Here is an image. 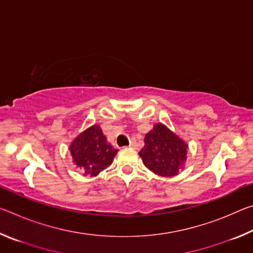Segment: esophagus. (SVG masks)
<instances>
[{"label":"esophagus","instance_id":"obj_1","mask_svg":"<svg viewBox=\"0 0 253 253\" xmlns=\"http://www.w3.org/2000/svg\"><path fill=\"white\" fill-rule=\"evenodd\" d=\"M137 146V144H136V140H131L130 142V144H129V147H132V148H135Z\"/></svg>","mask_w":253,"mask_h":253}]
</instances>
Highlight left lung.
<instances>
[{
    "label": "left lung",
    "mask_w": 253,
    "mask_h": 253,
    "mask_svg": "<svg viewBox=\"0 0 253 253\" xmlns=\"http://www.w3.org/2000/svg\"><path fill=\"white\" fill-rule=\"evenodd\" d=\"M139 152L144 165L160 176L178 174L186 161L187 144L163 124H156L145 136Z\"/></svg>",
    "instance_id": "obj_1"
}]
</instances>
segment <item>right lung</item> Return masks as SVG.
I'll list each match as a JSON object with an SVG mask.
<instances>
[{
	"label": "right lung",
	"instance_id": "right-lung-1",
	"mask_svg": "<svg viewBox=\"0 0 253 253\" xmlns=\"http://www.w3.org/2000/svg\"><path fill=\"white\" fill-rule=\"evenodd\" d=\"M69 149L77 168L89 176H97L108 168L118 152L107 143L106 136L98 125L89 127L77 136Z\"/></svg>",
	"mask_w": 253,
	"mask_h": 253
}]
</instances>
